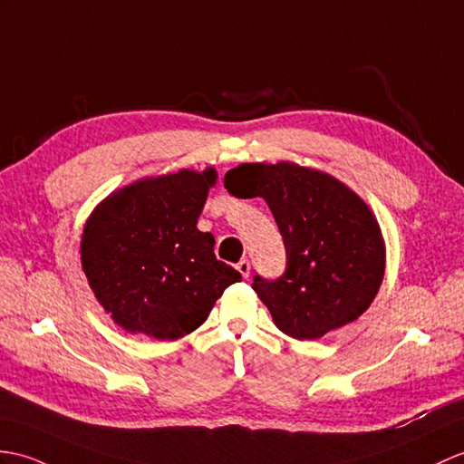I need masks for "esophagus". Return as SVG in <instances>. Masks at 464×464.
<instances>
[{
    "label": "esophagus",
    "instance_id": "esophagus-1",
    "mask_svg": "<svg viewBox=\"0 0 464 464\" xmlns=\"http://www.w3.org/2000/svg\"><path fill=\"white\" fill-rule=\"evenodd\" d=\"M237 271L241 273L243 278H249V275H251V265H249V261H246V258H241V261L237 263Z\"/></svg>",
    "mask_w": 464,
    "mask_h": 464
}]
</instances>
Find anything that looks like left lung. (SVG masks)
Masks as SVG:
<instances>
[{"label": "left lung", "mask_w": 464, "mask_h": 464, "mask_svg": "<svg viewBox=\"0 0 464 464\" xmlns=\"http://www.w3.org/2000/svg\"><path fill=\"white\" fill-rule=\"evenodd\" d=\"M235 198H263L283 235L285 273L253 276L276 328L316 340L370 308L383 281L385 246L370 208L343 183L296 164H243L225 174Z\"/></svg>", "instance_id": "1"}]
</instances>
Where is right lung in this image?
Segmentation results:
<instances>
[{
    "instance_id": "add662e5",
    "label": "right lung",
    "mask_w": 464,
    "mask_h": 464,
    "mask_svg": "<svg viewBox=\"0 0 464 464\" xmlns=\"http://www.w3.org/2000/svg\"><path fill=\"white\" fill-rule=\"evenodd\" d=\"M203 174L140 179L106 198L86 221L82 271L116 324L156 340H178L206 322L239 271L218 261L198 218L215 183Z\"/></svg>"
}]
</instances>
